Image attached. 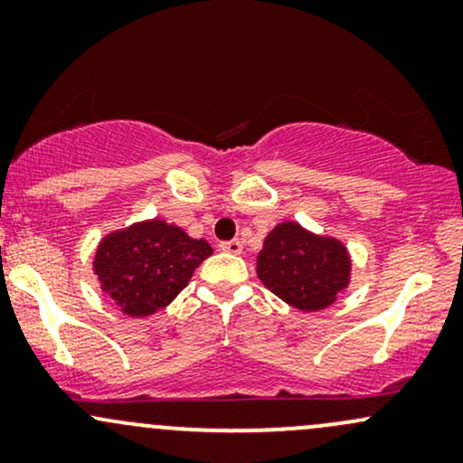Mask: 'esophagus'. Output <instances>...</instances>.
<instances>
[{"mask_svg":"<svg viewBox=\"0 0 463 463\" xmlns=\"http://www.w3.org/2000/svg\"><path fill=\"white\" fill-rule=\"evenodd\" d=\"M220 248H222V252H228V254H241L243 252V243L239 241V239H231V241H224Z\"/></svg>","mask_w":463,"mask_h":463,"instance_id":"1","label":"esophagus"}]
</instances>
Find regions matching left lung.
I'll return each instance as SVG.
<instances>
[{
  "mask_svg": "<svg viewBox=\"0 0 463 463\" xmlns=\"http://www.w3.org/2000/svg\"><path fill=\"white\" fill-rule=\"evenodd\" d=\"M257 274L272 294L300 311L331 307L350 280V257L342 241L283 222L265 237Z\"/></svg>",
  "mask_w": 463,
  "mask_h": 463,
  "instance_id": "left-lung-1",
  "label": "left lung"
}]
</instances>
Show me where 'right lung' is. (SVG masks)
I'll return each mask as SVG.
<instances>
[{"mask_svg": "<svg viewBox=\"0 0 463 463\" xmlns=\"http://www.w3.org/2000/svg\"><path fill=\"white\" fill-rule=\"evenodd\" d=\"M211 252L204 239H191L183 228L139 222L102 239L93 272L126 316L146 317L176 298Z\"/></svg>", "mask_w": 463, "mask_h": 463, "instance_id": "obj_1", "label": "right lung"}]
</instances>
